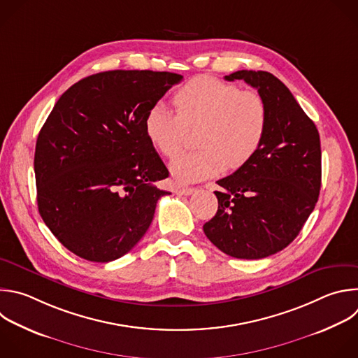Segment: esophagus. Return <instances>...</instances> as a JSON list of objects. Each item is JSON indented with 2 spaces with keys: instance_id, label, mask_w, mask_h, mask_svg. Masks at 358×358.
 <instances>
[{
  "instance_id": "obj_1",
  "label": "esophagus",
  "mask_w": 358,
  "mask_h": 358,
  "mask_svg": "<svg viewBox=\"0 0 358 358\" xmlns=\"http://www.w3.org/2000/svg\"><path fill=\"white\" fill-rule=\"evenodd\" d=\"M196 191V188L195 187H180V188H177V194L178 195H191V194H194Z\"/></svg>"
}]
</instances>
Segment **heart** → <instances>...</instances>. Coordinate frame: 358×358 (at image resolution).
I'll list each match as a JSON object with an SVG mask.
<instances>
[{"mask_svg": "<svg viewBox=\"0 0 358 358\" xmlns=\"http://www.w3.org/2000/svg\"><path fill=\"white\" fill-rule=\"evenodd\" d=\"M176 113L155 105L146 115L145 132L166 157L184 148L187 131L196 132L194 153L181 155L170 164L178 182L209 178L223 169L245 166L260 149L268 125V108L263 95L242 90L215 77L189 80L173 95Z\"/></svg>", "mask_w": 358, "mask_h": 358, "instance_id": "obj_1", "label": "heart"}]
</instances>
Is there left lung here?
Instances as JSON below:
<instances>
[{"label": "left lung", "instance_id": "1", "mask_svg": "<svg viewBox=\"0 0 358 358\" xmlns=\"http://www.w3.org/2000/svg\"><path fill=\"white\" fill-rule=\"evenodd\" d=\"M266 99L268 125L257 153L216 181V215L203 224L208 239L236 259L259 260L285 249L315 209L322 184L319 132L291 91L268 71L239 70Z\"/></svg>", "mask_w": 358, "mask_h": 358}]
</instances>
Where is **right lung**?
I'll use <instances>...</instances> for the list:
<instances>
[{
  "label": "right lung",
  "instance_id": "1",
  "mask_svg": "<svg viewBox=\"0 0 358 358\" xmlns=\"http://www.w3.org/2000/svg\"><path fill=\"white\" fill-rule=\"evenodd\" d=\"M182 76L112 70L71 85L55 103L35 149L39 213L76 256L108 263L148 231L156 187L169 170L145 132L150 108Z\"/></svg>",
  "mask_w": 358,
  "mask_h": 358
}]
</instances>
